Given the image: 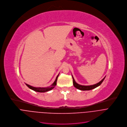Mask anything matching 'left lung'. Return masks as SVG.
<instances>
[{"mask_svg": "<svg viewBox=\"0 0 127 127\" xmlns=\"http://www.w3.org/2000/svg\"><path fill=\"white\" fill-rule=\"evenodd\" d=\"M72 78L73 79V85L75 88H76L80 90H81V91H89V90H91L92 89H95V88L100 86L101 85V84L103 83L104 80H105V79L106 78V76L103 79V80H101L100 82H99L97 84H95L93 85H90V86H84V85H80L75 81L72 75Z\"/></svg>", "mask_w": 127, "mask_h": 127, "instance_id": "obj_1", "label": "left lung"}]
</instances>
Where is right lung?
Returning a JSON list of instances; mask_svg holds the SVG:
<instances>
[{"instance_id":"right-lung-1","label":"right lung","mask_w":127,"mask_h":127,"mask_svg":"<svg viewBox=\"0 0 127 127\" xmlns=\"http://www.w3.org/2000/svg\"><path fill=\"white\" fill-rule=\"evenodd\" d=\"M59 74L57 75V77L56 79V80L55 81L54 83H53V84L51 86H50L47 87H44V88L38 87H38H34L31 86H30V85H29L27 84H25V85H26L30 89L34 91H35V92H39V93H45V92H48L49 91L53 90L56 87V86L57 85V82L58 78L59 77Z\"/></svg>"}]
</instances>
